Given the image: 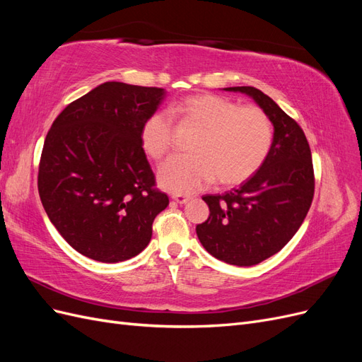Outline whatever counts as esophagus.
<instances>
[{"label": "esophagus", "instance_id": "34e87169", "mask_svg": "<svg viewBox=\"0 0 362 362\" xmlns=\"http://www.w3.org/2000/svg\"><path fill=\"white\" fill-rule=\"evenodd\" d=\"M172 199L177 204H185V202L192 199V196H189V194H172Z\"/></svg>", "mask_w": 362, "mask_h": 362}]
</instances>
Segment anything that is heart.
Masks as SVG:
<instances>
[{"instance_id":"obj_1","label":"heart","mask_w":362,"mask_h":362,"mask_svg":"<svg viewBox=\"0 0 362 362\" xmlns=\"http://www.w3.org/2000/svg\"><path fill=\"white\" fill-rule=\"evenodd\" d=\"M169 112L181 128L198 129L190 145L193 154L161 164L158 182L169 192H194L214 178L223 185L240 184L257 173L269 156L273 125L258 107H238L228 98L202 93L184 98ZM173 140L168 115H152L141 127V148L152 160L166 157Z\"/></svg>"}]
</instances>
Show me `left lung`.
<instances>
[{
  "label": "left lung",
  "mask_w": 362,
  "mask_h": 362,
  "mask_svg": "<svg viewBox=\"0 0 362 362\" xmlns=\"http://www.w3.org/2000/svg\"><path fill=\"white\" fill-rule=\"evenodd\" d=\"M225 90L254 98L275 128L257 173L238 189L202 196L210 216L196 226L199 242L217 259L245 267L275 255L298 233L314 198V169L303 129L272 98L250 86Z\"/></svg>",
  "instance_id": "left-lung-1"
}]
</instances>
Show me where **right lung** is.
<instances>
[{
    "label": "right lung",
    "instance_id": "obj_1",
    "mask_svg": "<svg viewBox=\"0 0 362 362\" xmlns=\"http://www.w3.org/2000/svg\"><path fill=\"white\" fill-rule=\"evenodd\" d=\"M163 98L160 87L108 81L71 103L48 131L40 201L60 235L87 258L119 262L139 255L169 205L140 141Z\"/></svg>",
    "mask_w": 362,
    "mask_h": 362
}]
</instances>
